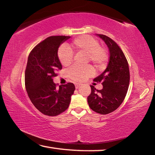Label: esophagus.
Instances as JSON below:
<instances>
[{
	"instance_id": "1",
	"label": "esophagus",
	"mask_w": 155,
	"mask_h": 155,
	"mask_svg": "<svg viewBox=\"0 0 155 155\" xmlns=\"http://www.w3.org/2000/svg\"><path fill=\"white\" fill-rule=\"evenodd\" d=\"M80 85H81V84H79V83H77L75 85V87H76V89H78V87H80Z\"/></svg>"
}]
</instances>
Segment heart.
Masks as SVG:
<instances>
[{
	"label": "heart",
	"instance_id": "obj_1",
	"mask_svg": "<svg viewBox=\"0 0 155 155\" xmlns=\"http://www.w3.org/2000/svg\"><path fill=\"white\" fill-rule=\"evenodd\" d=\"M70 47L75 52L87 54V61L92 62L98 69H103L105 67L108 60L107 51L106 49L100 46L99 42L95 38L89 35L78 37L72 41ZM58 57L61 64L64 66L68 67L72 64L73 53L70 48L63 46L59 49ZM93 74V68L89 65H74L68 72L70 78L74 81H83Z\"/></svg>",
	"mask_w": 155,
	"mask_h": 155
}]
</instances>
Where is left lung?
<instances>
[{
	"instance_id": "obj_1",
	"label": "left lung",
	"mask_w": 155,
	"mask_h": 155,
	"mask_svg": "<svg viewBox=\"0 0 155 155\" xmlns=\"http://www.w3.org/2000/svg\"><path fill=\"white\" fill-rule=\"evenodd\" d=\"M96 35L108 46L110 57L105 70L94 79L101 82L103 88L98 90L90 85L91 91L87 103L93 111L105 115L117 109L124 100L129 85L130 72L127 58L119 46L109 37Z\"/></svg>"
}]
</instances>
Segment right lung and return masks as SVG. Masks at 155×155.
<instances>
[{
    "label": "right lung",
    "instance_id": "add662e5",
    "mask_svg": "<svg viewBox=\"0 0 155 155\" xmlns=\"http://www.w3.org/2000/svg\"><path fill=\"white\" fill-rule=\"evenodd\" d=\"M70 36H51L35 46L28 57L25 87L31 103L41 113L55 116L66 110L75 90L72 83L60 85L53 82L56 72L62 69L58 48Z\"/></svg>",
    "mask_w": 155,
    "mask_h": 155
}]
</instances>
